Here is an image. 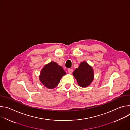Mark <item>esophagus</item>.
I'll list each match as a JSON object with an SVG mask.
<instances>
[{
    "instance_id": "obj_1",
    "label": "esophagus",
    "mask_w": 130,
    "mask_h": 130,
    "mask_svg": "<svg viewBox=\"0 0 130 130\" xmlns=\"http://www.w3.org/2000/svg\"><path fill=\"white\" fill-rule=\"evenodd\" d=\"M68 71L69 72V73H71L72 72H73V69H71V68H69L68 69Z\"/></svg>"
}]
</instances>
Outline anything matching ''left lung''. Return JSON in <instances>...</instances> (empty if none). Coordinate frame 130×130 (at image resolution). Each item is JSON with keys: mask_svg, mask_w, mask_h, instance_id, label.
Returning <instances> with one entry per match:
<instances>
[{"mask_svg": "<svg viewBox=\"0 0 130 130\" xmlns=\"http://www.w3.org/2000/svg\"><path fill=\"white\" fill-rule=\"evenodd\" d=\"M73 75L82 87L89 86L94 79L93 70L86 62L80 63L79 68L73 71Z\"/></svg>", "mask_w": 130, "mask_h": 130, "instance_id": "8db88e82", "label": "left lung"}]
</instances>
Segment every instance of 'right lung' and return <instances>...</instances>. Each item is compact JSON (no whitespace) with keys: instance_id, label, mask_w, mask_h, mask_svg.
Segmentation results:
<instances>
[{"instance_id":"add662e5","label":"right lung","mask_w":130,"mask_h":130,"mask_svg":"<svg viewBox=\"0 0 130 130\" xmlns=\"http://www.w3.org/2000/svg\"><path fill=\"white\" fill-rule=\"evenodd\" d=\"M65 75L66 72L61 66L51 62L41 70L40 80L45 86L52 89L58 85L61 78Z\"/></svg>"}]
</instances>
